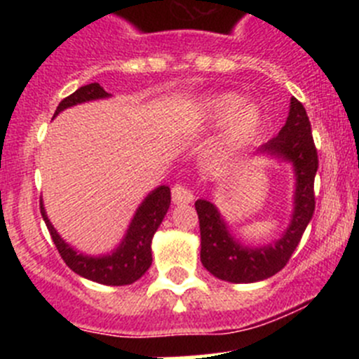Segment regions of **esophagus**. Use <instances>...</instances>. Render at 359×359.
Returning <instances> with one entry per match:
<instances>
[{"mask_svg": "<svg viewBox=\"0 0 359 359\" xmlns=\"http://www.w3.org/2000/svg\"><path fill=\"white\" fill-rule=\"evenodd\" d=\"M193 191L187 186H184V184H175V186L172 187V201L175 203V205H187V203L193 201Z\"/></svg>", "mask_w": 359, "mask_h": 359, "instance_id": "obj_1", "label": "esophagus"}]
</instances>
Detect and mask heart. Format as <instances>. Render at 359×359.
I'll return each mask as SVG.
<instances>
[{"label":"heart","instance_id":"b5f03b06","mask_svg":"<svg viewBox=\"0 0 359 359\" xmlns=\"http://www.w3.org/2000/svg\"><path fill=\"white\" fill-rule=\"evenodd\" d=\"M206 118L213 123L227 121L224 142L234 147L250 139L259 126V109L252 104H241V99L234 93L217 95L206 102Z\"/></svg>","mask_w":359,"mask_h":359}]
</instances>
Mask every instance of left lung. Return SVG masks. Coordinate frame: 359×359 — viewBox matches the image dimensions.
<instances>
[{"label": "left lung", "instance_id": "1", "mask_svg": "<svg viewBox=\"0 0 359 359\" xmlns=\"http://www.w3.org/2000/svg\"><path fill=\"white\" fill-rule=\"evenodd\" d=\"M260 151L290 159L295 168V210L292 224L276 243L255 250L241 247L231 236L212 203L206 200L194 203L200 219L201 264L213 276L231 283H253L280 273L302 240L316 206L314 177L318 170V151L307 112L295 97L290 102V114L285 126L276 137L264 144Z\"/></svg>", "mask_w": 359, "mask_h": 359}]
</instances>
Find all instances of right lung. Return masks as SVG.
<instances>
[{
    "instance_id": "right-lung-1",
    "label": "right lung",
    "mask_w": 359,
    "mask_h": 359,
    "mask_svg": "<svg viewBox=\"0 0 359 359\" xmlns=\"http://www.w3.org/2000/svg\"><path fill=\"white\" fill-rule=\"evenodd\" d=\"M107 95L109 93L99 83H90V85L81 86L74 93L60 100L55 114H59L66 107L86 102V100L104 99ZM168 206L170 187L159 186L139 206L132 224H130L128 233H126L119 248L112 255L93 259V257L76 253L67 243H64L62 238L57 234V231L50 224L45 208H43V203H39V210H41L43 220H45L46 227L50 231V236H52L53 243H55L60 257L67 264L69 269H72L76 274L86 278V280L95 281V283L100 285H112V287L133 283L149 269L151 262H153L151 240H153V234L156 233L159 224H161L163 217L168 212Z\"/></svg>"
}]
</instances>
